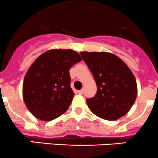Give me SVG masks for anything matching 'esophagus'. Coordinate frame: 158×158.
<instances>
[{"instance_id":"34e87169","label":"esophagus","mask_w":158,"mask_h":158,"mask_svg":"<svg viewBox=\"0 0 158 158\" xmlns=\"http://www.w3.org/2000/svg\"><path fill=\"white\" fill-rule=\"evenodd\" d=\"M77 93H78L79 94H83V93H84V90H80L77 91Z\"/></svg>"}]
</instances>
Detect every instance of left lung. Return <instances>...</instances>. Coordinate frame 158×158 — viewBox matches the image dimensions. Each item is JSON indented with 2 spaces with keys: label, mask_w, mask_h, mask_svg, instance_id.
I'll list each match as a JSON object with an SVG mask.
<instances>
[{
  "label": "left lung",
  "mask_w": 158,
  "mask_h": 158,
  "mask_svg": "<svg viewBox=\"0 0 158 158\" xmlns=\"http://www.w3.org/2000/svg\"><path fill=\"white\" fill-rule=\"evenodd\" d=\"M91 71L98 90L87 98L89 109L99 118L115 121L130 110L137 98L136 79L128 67L116 55L107 52H81Z\"/></svg>",
  "instance_id": "8db88e82"
}]
</instances>
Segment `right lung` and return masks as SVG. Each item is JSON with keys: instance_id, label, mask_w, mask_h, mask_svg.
<instances>
[{"instance_id": "add662e5", "label": "right lung", "mask_w": 158, "mask_h": 158, "mask_svg": "<svg viewBox=\"0 0 158 158\" xmlns=\"http://www.w3.org/2000/svg\"><path fill=\"white\" fill-rule=\"evenodd\" d=\"M81 60L76 51L61 49L46 51L36 59L23 84L24 103L34 117L50 121L67 111L74 95L69 71Z\"/></svg>"}]
</instances>
